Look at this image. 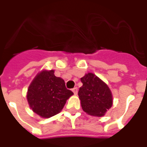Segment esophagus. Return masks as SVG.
<instances>
[{"label":"esophagus","instance_id":"34e87169","mask_svg":"<svg viewBox=\"0 0 147 147\" xmlns=\"http://www.w3.org/2000/svg\"><path fill=\"white\" fill-rule=\"evenodd\" d=\"M72 91H73L74 94L76 95L78 93V88L77 87H74L73 89H72Z\"/></svg>","mask_w":147,"mask_h":147}]
</instances>
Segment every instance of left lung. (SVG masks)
<instances>
[{"label": "left lung", "mask_w": 147, "mask_h": 147, "mask_svg": "<svg viewBox=\"0 0 147 147\" xmlns=\"http://www.w3.org/2000/svg\"><path fill=\"white\" fill-rule=\"evenodd\" d=\"M81 81L78 96L84 111L92 116L102 117L111 108L113 99L109 87L94 74H86Z\"/></svg>", "instance_id": "8db88e82"}]
</instances>
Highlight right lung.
Returning <instances> with one entry per match:
<instances>
[{
	"label": "right lung",
	"mask_w": 147,
	"mask_h": 147,
	"mask_svg": "<svg viewBox=\"0 0 147 147\" xmlns=\"http://www.w3.org/2000/svg\"><path fill=\"white\" fill-rule=\"evenodd\" d=\"M73 92L66 87L65 82L55 76V71H42L30 85L27 94L33 111L42 117L49 118L61 111Z\"/></svg>",
	"instance_id": "right-lung-1"
}]
</instances>
